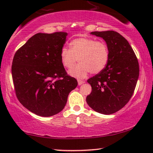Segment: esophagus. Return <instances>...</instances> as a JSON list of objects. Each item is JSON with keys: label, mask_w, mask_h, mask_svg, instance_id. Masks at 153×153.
Listing matches in <instances>:
<instances>
[{"label": "esophagus", "mask_w": 153, "mask_h": 153, "mask_svg": "<svg viewBox=\"0 0 153 153\" xmlns=\"http://www.w3.org/2000/svg\"><path fill=\"white\" fill-rule=\"evenodd\" d=\"M83 83H84V81H81V80H78V85H82Z\"/></svg>", "instance_id": "34e87169"}]
</instances>
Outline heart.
Here are the masks:
<instances>
[{"mask_svg":"<svg viewBox=\"0 0 153 153\" xmlns=\"http://www.w3.org/2000/svg\"><path fill=\"white\" fill-rule=\"evenodd\" d=\"M60 58L65 67L70 68L69 74L76 78H84L91 72L97 74L108 63L109 51L106 44L91 37H79L70 43V48L62 47Z\"/></svg>","mask_w":153,"mask_h":153,"instance_id":"heart-1","label":"heart"}]
</instances>
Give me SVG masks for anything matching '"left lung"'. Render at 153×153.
<instances>
[{"instance_id": "obj_1", "label": "left lung", "mask_w": 153, "mask_h": 153, "mask_svg": "<svg viewBox=\"0 0 153 153\" xmlns=\"http://www.w3.org/2000/svg\"><path fill=\"white\" fill-rule=\"evenodd\" d=\"M91 34L106 42L109 58L105 68L87 81L92 92L86 102L100 114H112L125 106L132 96L139 79V62L130 45L118 33L95 31Z\"/></svg>"}]
</instances>
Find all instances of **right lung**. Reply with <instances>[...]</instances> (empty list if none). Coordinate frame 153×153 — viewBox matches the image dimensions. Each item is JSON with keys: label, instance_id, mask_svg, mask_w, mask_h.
I'll return each mask as SVG.
<instances>
[{"label": "right lung", "instance_id": "1", "mask_svg": "<svg viewBox=\"0 0 153 153\" xmlns=\"http://www.w3.org/2000/svg\"><path fill=\"white\" fill-rule=\"evenodd\" d=\"M68 33H37L14 56L12 75L20 103L33 114L49 117L63 109L69 94L77 86L68 76L60 51Z\"/></svg>", "mask_w": 153, "mask_h": 153}]
</instances>
